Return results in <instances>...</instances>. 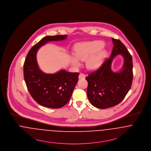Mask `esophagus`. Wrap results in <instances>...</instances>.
Instances as JSON below:
<instances>
[{
  "mask_svg": "<svg viewBox=\"0 0 151 151\" xmlns=\"http://www.w3.org/2000/svg\"><path fill=\"white\" fill-rule=\"evenodd\" d=\"M86 78V75L84 73H80L79 75V79H84Z\"/></svg>",
  "mask_w": 151,
  "mask_h": 151,
  "instance_id": "obj_1",
  "label": "esophagus"
}]
</instances>
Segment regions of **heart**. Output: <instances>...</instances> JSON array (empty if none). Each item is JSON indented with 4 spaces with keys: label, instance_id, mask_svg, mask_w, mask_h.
<instances>
[{
    "label": "heart",
    "instance_id": "1",
    "mask_svg": "<svg viewBox=\"0 0 151 151\" xmlns=\"http://www.w3.org/2000/svg\"><path fill=\"white\" fill-rule=\"evenodd\" d=\"M104 43L100 40L79 43L75 48V56L71 57V61L75 67L81 65V61L86 59V66L89 69L95 70L102 65L107 56L108 52L101 49Z\"/></svg>",
    "mask_w": 151,
    "mask_h": 151
}]
</instances>
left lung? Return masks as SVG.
<instances>
[{
	"mask_svg": "<svg viewBox=\"0 0 151 151\" xmlns=\"http://www.w3.org/2000/svg\"><path fill=\"white\" fill-rule=\"evenodd\" d=\"M112 40L114 46L109 58L86 78L88 82V100L100 109L111 108L120 103L130 90L133 81L131 54L120 40L114 38ZM119 54L123 56L124 64L121 70L114 73L111 69V64L114 57Z\"/></svg>",
	"mask_w": 151,
	"mask_h": 151,
	"instance_id": "1",
	"label": "left lung"
}]
</instances>
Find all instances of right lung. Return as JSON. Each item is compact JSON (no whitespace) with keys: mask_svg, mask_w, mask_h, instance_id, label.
I'll return each mask as SVG.
<instances>
[{"mask_svg":"<svg viewBox=\"0 0 151 151\" xmlns=\"http://www.w3.org/2000/svg\"><path fill=\"white\" fill-rule=\"evenodd\" d=\"M67 35L47 36L28 52L24 64V78L27 88L37 103L49 108H60L68 102L78 81L79 73L63 69L54 73L43 72L36 61L39 49L50 41L66 39Z\"/></svg>","mask_w":151,"mask_h":151,"instance_id":"right-lung-1","label":"right lung"}]
</instances>
